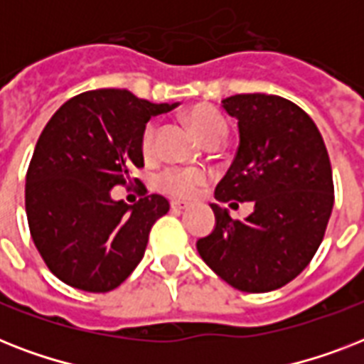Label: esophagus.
Listing matches in <instances>:
<instances>
[{"mask_svg": "<svg viewBox=\"0 0 364 364\" xmlns=\"http://www.w3.org/2000/svg\"><path fill=\"white\" fill-rule=\"evenodd\" d=\"M170 208L173 211H183V210H187L188 204H187V202H181V200H171Z\"/></svg>", "mask_w": 364, "mask_h": 364, "instance_id": "esophagus-1", "label": "esophagus"}]
</instances>
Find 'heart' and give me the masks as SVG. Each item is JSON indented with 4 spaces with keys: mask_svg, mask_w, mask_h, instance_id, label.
Here are the masks:
<instances>
[{
    "mask_svg": "<svg viewBox=\"0 0 364 364\" xmlns=\"http://www.w3.org/2000/svg\"><path fill=\"white\" fill-rule=\"evenodd\" d=\"M188 122L193 124L202 141L205 145L210 143H223L228 134L227 119L215 111L213 107L208 105H198L188 111ZM156 122L149 121L143 126L141 137H139V149H141L143 156H151L154 153V143H156ZM208 181L205 171L198 168H166L156 177V187L164 193L176 196V198H193L194 194L198 193V188Z\"/></svg>",
    "mask_w": 364,
    "mask_h": 364,
    "instance_id": "heart-1",
    "label": "heart"
}]
</instances>
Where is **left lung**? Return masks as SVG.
Listing matches in <instances>:
<instances>
[{"label":"left lung","instance_id":"obj_1","mask_svg":"<svg viewBox=\"0 0 364 364\" xmlns=\"http://www.w3.org/2000/svg\"><path fill=\"white\" fill-rule=\"evenodd\" d=\"M223 107L238 119L240 145L215 198L255 210L240 221L213 204L217 225L196 247L228 285L268 293L293 282L321 245L334 204L331 160L316 122L282 96L236 94Z\"/></svg>","mask_w":364,"mask_h":364}]
</instances>
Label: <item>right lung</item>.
<instances>
[{"instance_id":"1","label":"right lung","mask_w":364,"mask_h":364,"mask_svg":"<svg viewBox=\"0 0 364 364\" xmlns=\"http://www.w3.org/2000/svg\"><path fill=\"white\" fill-rule=\"evenodd\" d=\"M176 105L100 88L68 100L43 128L26 173V215L37 251L60 282L107 293L139 264L170 202L130 176L143 168V126ZM132 182L142 196L136 205L110 200L111 188Z\"/></svg>"}]
</instances>
